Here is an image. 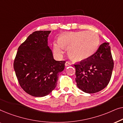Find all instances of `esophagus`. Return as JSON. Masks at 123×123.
Here are the masks:
<instances>
[{
    "mask_svg": "<svg viewBox=\"0 0 123 123\" xmlns=\"http://www.w3.org/2000/svg\"><path fill=\"white\" fill-rule=\"evenodd\" d=\"M65 66L67 67V66H69V65H71V63H70V62L69 61H67L65 62Z\"/></svg>",
    "mask_w": 123,
    "mask_h": 123,
    "instance_id": "34e87169",
    "label": "esophagus"
}]
</instances>
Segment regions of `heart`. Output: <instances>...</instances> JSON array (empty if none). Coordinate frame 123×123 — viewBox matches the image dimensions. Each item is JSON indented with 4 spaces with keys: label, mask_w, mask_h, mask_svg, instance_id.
Here are the masks:
<instances>
[{
    "label": "heart",
    "mask_w": 123,
    "mask_h": 123,
    "mask_svg": "<svg viewBox=\"0 0 123 123\" xmlns=\"http://www.w3.org/2000/svg\"><path fill=\"white\" fill-rule=\"evenodd\" d=\"M100 43L98 35L92 31H79L62 35L59 41L53 43L54 53L58 56L68 47V54L72 59L80 61L89 58L96 51Z\"/></svg>",
    "instance_id": "b5f03b06"
}]
</instances>
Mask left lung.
I'll return each mask as SVG.
<instances>
[{"instance_id":"8db88e82","label":"left lung","mask_w":123,"mask_h":123,"mask_svg":"<svg viewBox=\"0 0 123 123\" xmlns=\"http://www.w3.org/2000/svg\"><path fill=\"white\" fill-rule=\"evenodd\" d=\"M77 87L88 93L98 92L110 82L114 68L110 46L104 43L89 58L74 64Z\"/></svg>"}]
</instances>
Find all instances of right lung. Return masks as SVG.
<instances>
[{"label": "right lung", "mask_w": 123, "mask_h": 123, "mask_svg": "<svg viewBox=\"0 0 123 123\" xmlns=\"http://www.w3.org/2000/svg\"><path fill=\"white\" fill-rule=\"evenodd\" d=\"M50 31L33 32L18 49L13 67L20 86L35 97L48 95L56 87L65 61L54 59L48 45Z\"/></svg>", "instance_id": "add662e5"}]
</instances>
